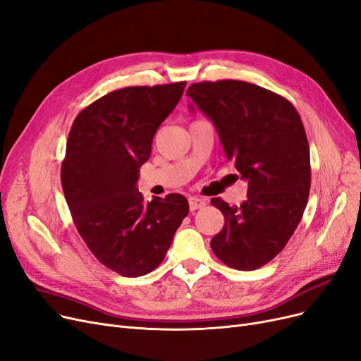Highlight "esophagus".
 Returning a JSON list of instances; mask_svg holds the SVG:
<instances>
[{"mask_svg": "<svg viewBox=\"0 0 361 361\" xmlns=\"http://www.w3.org/2000/svg\"><path fill=\"white\" fill-rule=\"evenodd\" d=\"M206 204H207V203H206L204 198H198V197H191V198H190V209H191V212L198 210V209H201V207H204Z\"/></svg>", "mask_w": 361, "mask_h": 361, "instance_id": "esophagus-1", "label": "esophagus"}]
</instances>
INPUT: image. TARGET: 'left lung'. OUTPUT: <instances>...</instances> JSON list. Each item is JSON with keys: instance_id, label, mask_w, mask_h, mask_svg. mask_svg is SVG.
Masks as SVG:
<instances>
[{"instance_id": "8db88e82", "label": "left lung", "mask_w": 361, "mask_h": 361, "mask_svg": "<svg viewBox=\"0 0 361 361\" xmlns=\"http://www.w3.org/2000/svg\"><path fill=\"white\" fill-rule=\"evenodd\" d=\"M186 96L212 120L226 158L249 183L240 207L212 198L225 225L210 247L231 268H261L284 249L308 203L311 166L304 124L289 100L246 81L197 82Z\"/></svg>"}]
</instances>
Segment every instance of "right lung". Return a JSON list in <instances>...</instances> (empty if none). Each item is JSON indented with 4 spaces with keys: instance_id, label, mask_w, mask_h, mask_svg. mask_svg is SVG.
I'll use <instances>...</instances> for the list:
<instances>
[{
    "instance_id": "add662e5",
    "label": "right lung",
    "mask_w": 361,
    "mask_h": 361,
    "mask_svg": "<svg viewBox=\"0 0 361 361\" xmlns=\"http://www.w3.org/2000/svg\"><path fill=\"white\" fill-rule=\"evenodd\" d=\"M185 81L111 92L71 127L62 188L72 219L100 264L123 277L154 271L190 212L180 194L143 201L136 182L152 139L175 109Z\"/></svg>"
}]
</instances>
